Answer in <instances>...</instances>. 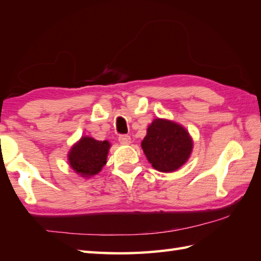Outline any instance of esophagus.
<instances>
[{"instance_id": "obj_1", "label": "esophagus", "mask_w": 261, "mask_h": 261, "mask_svg": "<svg viewBox=\"0 0 261 261\" xmlns=\"http://www.w3.org/2000/svg\"><path fill=\"white\" fill-rule=\"evenodd\" d=\"M118 141L120 144H124V145H129L130 144V136L128 135H120L118 137Z\"/></svg>"}]
</instances>
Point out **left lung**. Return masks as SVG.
I'll return each instance as SVG.
<instances>
[{
	"mask_svg": "<svg viewBox=\"0 0 261 261\" xmlns=\"http://www.w3.org/2000/svg\"><path fill=\"white\" fill-rule=\"evenodd\" d=\"M141 146L156 171L171 173L187 163L193 149V140L181 124L155 118L148 125Z\"/></svg>",
	"mask_w": 261,
	"mask_h": 261,
	"instance_id": "1",
	"label": "left lung"
}]
</instances>
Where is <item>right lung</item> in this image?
<instances>
[{
    "mask_svg": "<svg viewBox=\"0 0 261 261\" xmlns=\"http://www.w3.org/2000/svg\"><path fill=\"white\" fill-rule=\"evenodd\" d=\"M111 146L108 141H97L90 136H83L69 150V165L84 178L95 176L107 163Z\"/></svg>",
    "mask_w": 261,
    "mask_h": 261,
    "instance_id": "obj_1",
    "label": "right lung"
}]
</instances>
